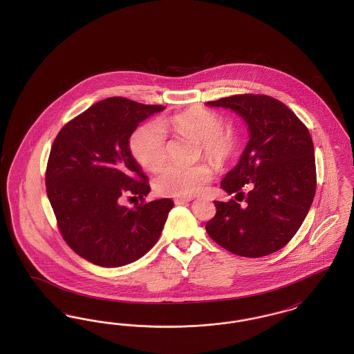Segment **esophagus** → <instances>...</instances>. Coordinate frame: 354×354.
Returning a JSON list of instances; mask_svg holds the SVG:
<instances>
[{"label": "esophagus", "instance_id": "34e87169", "mask_svg": "<svg viewBox=\"0 0 354 354\" xmlns=\"http://www.w3.org/2000/svg\"><path fill=\"white\" fill-rule=\"evenodd\" d=\"M192 199L191 198H176L174 202L175 204H185V203L191 202Z\"/></svg>", "mask_w": 354, "mask_h": 354}]
</instances>
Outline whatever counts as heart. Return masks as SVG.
<instances>
[{
    "label": "heart",
    "mask_w": 354,
    "mask_h": 354,
    "mask_svg": "<svg viewBox=\"0 0 354 354\" xmlns=\"http://www.w3.org/2000/svg\"><path fill=\"white\" fill-rule=\"evenodd\" d=\"M199 142V155H204L218 166H224L235 156L239 147L237 134L223 127V119L216 113L194 107L176 114L169 122H149L138 127L130 139V150L145 169H160L167 159L166 127ZM214 169L208 163L191 167L169 165L153 179V189L165 196H194L211 182Z\"/></svg>",
    "instance_id": "b5f03b06"
}]
</instances>
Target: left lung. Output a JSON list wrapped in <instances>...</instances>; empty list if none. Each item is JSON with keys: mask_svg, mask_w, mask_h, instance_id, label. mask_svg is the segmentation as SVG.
Instances as JSON below:
<instances>
[{"mask_svg": "<svg viewBox=\"0 0 354 354\" xmlns=\"http://www.w3.org/2000/svg\"><path fill=\"white\" fill-rule=\"evenodd\" d=\"M207 104L234 110L248 124L250 140L220 185L245 204L214 202L216 215L205 231L237 256L276 252L299 231L315 198L316 163L309 130L283 102L268 95L239 94ZM247 185L252 189L245 196L242 188Z\"/></svg>", "mask_w": 354, "mask_h": 354, "instance_id": "8db88e82", "label": "left lung"}]
</instances>
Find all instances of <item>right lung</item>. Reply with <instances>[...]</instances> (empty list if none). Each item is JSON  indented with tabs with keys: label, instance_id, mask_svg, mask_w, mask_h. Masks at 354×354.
Wrapping results in <instances>:
<instances>
[{
	"label": "right lung",
	"instance_id": "right-lung-1",
	"mask_svg": "<svg viewBox=\"0 0 354 354\" xmlns=\"http://www.w3.org/2000/svg\"><path fill=\"white\" fill-rule=\"evenodd\" d=\"M165 110L111 97L68 122L54 139L46 167V192L68 247L87 261L122 267L149 252L160 237L174 202L145 203L147 176L130 151L138 124ZM138 196L134 209L120 204Z\"/></svg>",
	"mask_w": 354,
	"mask_h": 354
}]
</instances>
